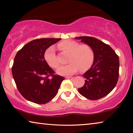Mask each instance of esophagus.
I'll use <instances>...</instances> for the list:
<instances>
[{"instance_id": "1", "label": "esophagus", "mask_w": 133, "mask_h": 133, "mask_svg": "<svg viewBox=\"0 0 133 133\" xmlns=\"http://www.w3.org/2000/svg\"><path fill=\"white\" fill-rule=\"evenodd\" d=\"M67 79H69V80H73L74 78V77H71V76H70V77H66Z\"/></svg>"}]
</instances>
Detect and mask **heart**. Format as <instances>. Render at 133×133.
<instances>
[{"mask_svg": "<svg viewBox=\"0 0 133 133\" xmlns=\"http://www.w3.org/2000/svg\"><path fill=\"white\" fill-rule=\"evenodd\" d=\"M58 48L70 53L68 62L69 64L60 67L57 71L58 75H70L76 73L81 69L86 70L91 66L94 62V53L88 44L80 45L78 43L71 40H66L58 44ZM44 59L48 64L53 69L59 66L55 48L51 46L44 53Z\"/></svg>", "mask_w": 133, "mask_h": 133, "instance_id": "heart-1", "label": "heart"}]
</instances>
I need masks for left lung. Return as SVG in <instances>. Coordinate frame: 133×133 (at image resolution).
<instances>
[{
  "mask_svg": "<svg viewBox=\"0 0 133 133\" xmlns=\"http://www.w3.org/2000/svg\"><path fill=\"white\" fill-rule=\"evenodd\" d=\"M89 45L94 53L91 68L83 77L84 85L78 89L84 97L92 100L102 98L109 94L117 83L119 76V58L109 45L96 38L82 36L75 37Z\"/></svg>",
  "mask_w": 133,
  "mask_h": 133,
  "instance_id": "8db88e82",
  "label": "left lung"
}]
</instances>
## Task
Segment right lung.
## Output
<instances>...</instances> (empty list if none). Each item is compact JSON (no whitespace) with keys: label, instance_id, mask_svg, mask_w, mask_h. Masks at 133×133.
Masks as SVG:
<instances>
[{"label":"right lung","instance_id":"add662e5","mask_svg":"<svg viewBox=\"0 0 133 133\" xmlns=\"http://www.w3.org/2000/svg\"><path fill=\"white\" fill-rule=\"evenodd\" d=\"M60 39L33 40L17 53L12 73L18 90L26 100L43 104L57 94L64 78L55 75V72L45 60L44 55L47 49Z\"/></svg>","mask_w":133,"mask_h":133}]
</instances>
